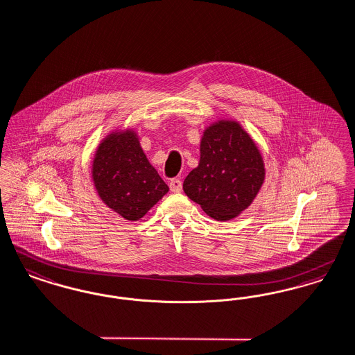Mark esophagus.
<instances>
[{"label": "esophagus", "mask_w": 355, "mask_h": 355, "mask_svg": "<svg viewBox=\"0 0 355 355\" xmlns=\"http://www.w3.org/2000/svg\"><path fill=\"white\" fill-rule=\"evenodd\" d=\"M169 189L172 192H180L182 191V182L179 179H172L169 182Z\"/></svg>", "instance_id": "1"}]
</instances>
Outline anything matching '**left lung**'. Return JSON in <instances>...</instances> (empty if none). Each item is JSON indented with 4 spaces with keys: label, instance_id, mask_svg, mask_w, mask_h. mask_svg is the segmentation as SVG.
I'll list each match as a JSON object with an SVG mask.
<instances>
[{
    "label": "left lung",
    "instance_id": "left-lung-1",
    "mask_svg": "<svg viewBox=\"0 0 355 355\" xmlns=\"http://www.w3.org/2000/svg\"><path fill=\"white\" fill-rule=\"evenodd\" d=\"M266 178L261 150L235 120L205 128L199 166L183 183L187 196L215 220H231L257 198Z\"/></svg>",
    "mask_w": 355,
    "mask_h": 355
}]
</instances>
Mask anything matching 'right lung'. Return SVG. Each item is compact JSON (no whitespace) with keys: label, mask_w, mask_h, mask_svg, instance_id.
I'll return each instance as SVG.
<instances>
[{"label":"right lung","mask_w":355,"mask_h":355,"mask_svg":"<svg viewBox=\"0 0 355 355\" xmlns=\"http://www.w3.org/2000/svg\"><path fill=\"white\" fill-rule=\"evenodd\" d=\"M92 179L100 199L127 220H139L168 186L150 166L133 130L113 131L94 153Z\"/></svg>","instance_id":"1"}]
</instances>
